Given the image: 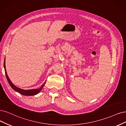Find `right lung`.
Returning <instances> with one entry per match:
<instances>
[{"label": "right lung", "instance_id": "add662e5", "mask_svg": "<svg viewBox=\"0 0 126 126\" xmlns=\"http://www.w3.org/2000/svg\"><path fill=\"white\" fill-rule=\"evenodd\" d=\"M4 71H5V74L6 76V78L7 79V80L9 83V85L11 86V87L12 88V89L15 90L17 92L19 93V94L23 95H28V96H31V95H36L37 94H38V93H39V92L41 90V89H43V88L44 87V86H45V84L46 83V80L45 81V82L43 83L42 86L40 87V88H38V89H31V90H24L21 89L20 88H18L13 83L11 82V81L10 80V79H9L7 73L6 72V66H5V59H4Z\"/></svg>", "mask_w": 126, "mask_h": 126}]
</instances>
